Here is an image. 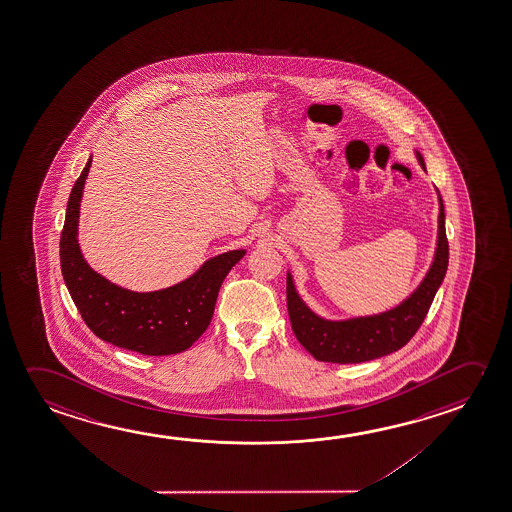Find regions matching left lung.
Masks as SVG:
<instances>
[{
	"label": "left lung",
	"mask_w": 512,
	"mask_h": 512,
	"mask_svg": "<svg viewBox=\"0 0 512 512\" xmlns=\"http://www.w3.org/2000/svg\"><path fill=\"white\" fill-rule=\"evenodd\" d=\"M419 166L425 160L414 150ZM427 171V169H425ZM437 191V189H436ZM439 216L434 259L418 287L391 309L368 316L346 319H327L316 314L298 293L291 271H287V310L294 336L303 348L321 362L357 364L373 361L400 350L411 341L434 302L437 289L443 284L448 269V241L444 230V205L437 191Z\"/></svg>",
	"instance_id": "8db88e82"
}]
</instances>
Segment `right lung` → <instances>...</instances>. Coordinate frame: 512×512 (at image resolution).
Masks as SVG:
<instances>
[{
    "label": "right lung",
    "mask_w": 512,
    "mask_h": 512,
    "mask_svg": "<svg viewBox=\"0 0 512 512\" xmlns=\"http://www.w3.org/2000/svg\"><path fill=\"white\" fill-rule=\"evenodd\" d=\"M91 159L69 194L60 235V268L76 309L96 336L119 348L155 357L184 352L209 327L219 287L246 250L214 255L191 277L159 291L139 293L110 282L87 264L78 244L80 202Z\"/></svg>",
    "instance_id": "right-lung-1"
}]
</instances>
